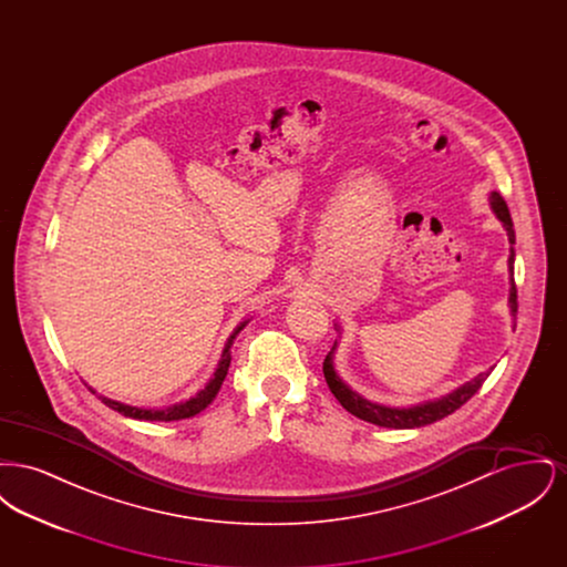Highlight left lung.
<instances>
[{
	"mask_svg": "<svg viewBox=\"0 0 567 567\" xmlns=\"http://www.w3.org/2000/svg\"><path fill=\"white\" fill-rule=\"evenodd\" d=\"M491 202V208L493 213L497 215V218L504 223L506 231H508V240L514 244V227L513 218H511V210H508V204L504 202V197L499 193H491L488 197ZM508 270H511V310H513V317H516V310H518V301H516V282H514V248H511V257H508ZM333 352V349H331ZM331 352L324 357L323 374L331 393L336 395V400L340 404L344 405L351 414H354L357 419L361 421H368V423H374L378 427H391V430H414V427H425L430 423H435L449 414H453L455 410H458L461 405L465 404L485 382L486 374H481L470 382H465L463 386H458L457 391L449 393L446 398L442 400H435V402H425V404L412 405V408H386V405L372 404L368 400H363L361 395H357L354 391H351L342 378L336 374L333 370V361H331Z\"/></svg>",
	"mask_w": 567,
	"mask_h": 567,
	"instance_id": "1",
	"label": "left lung"
}]
</instances>
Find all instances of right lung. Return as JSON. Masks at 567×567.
I'll return each mask as SVG.
<instances>
[{
    "mask_svg": "<svg viewBox=\"0 0 567 567\" xmlns=\"http://www.w3.org/2000/svg\"><path fill=\"white\" fill-rule=\"evenodd\" d=\"M244 324L246 323L240 324V327L234 331V336L229 338V342H227V347H225V351H223V359H220V363H218V370L215 372V378L208 382V386H206L204 391H199L195 398H190L187 402L169 405V408H165V410H142V408H134V405L112 402L109 398H102V402L109 405V408H112V410H116V412H121V414L130 416V419H146V421H181V419L195 416L197 412H202L206 405L210 404V402L215 400L216 393H218V389H220V384H223V380L227 377L229 363H231L229 347H231V342H234L236 333H240V331H243Z\"/></svg>",
    "mask_w": 567,
    "mask_h": 567,
    "instance_id": "1",
    "label": "right lung"
}]
</instances>
